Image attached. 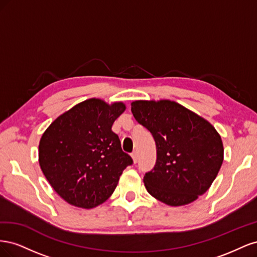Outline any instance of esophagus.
<instances>
[{
  "mask_svg": "<svg viewBox=\"0 0 257 257\" xmlns=\"http://www.w3.org/2000/svg\"><path fill=\"white\" fill-rule=\"evenodd\" d=\"M132 158H133L134 163H136V162L138 161V153H137V151H133V152H132Z\"/></svg>",
  "mask_w": 257,
  "mask_h": 257,
  "instance_id": "34e87169",
  "label": "esophagus"
}]
</instances>
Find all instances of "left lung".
I'll return each instance as SVG.
<instances>
[{
  "mask_svg": "<svg viewBox=\"0 0 257 257\" xmlns=\"http://www.w3.org/2000/svg\"><path fill=\"white\" fill-rule=\"evenodd\" d=\"M132 112L157 146L155 165L144 176L147 191L169 206L190 204L206 193L224 153L211 124L172 100H136Z\"/></svg>",
  "mask_w": 257,
  "mask_h": 257,
  "instance_id": "left-lung-1",
  "label": "left lung"
}]
</instances>
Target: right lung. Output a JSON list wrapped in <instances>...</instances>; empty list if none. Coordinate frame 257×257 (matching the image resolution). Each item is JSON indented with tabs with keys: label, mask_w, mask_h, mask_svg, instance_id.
Here are the masks:
<instances>
[{
	"label": "right lung",
	"mask_w": 257,
	"mask_h": 257,
	"mask_svg": "<svg viewBox=\"0 0 257 257\" xmlns=\"http://www.w3.org/2000/svg\"><path fill=\"white\" fill-rule=\"evenodd\" d=\"M125 109L87 99L61 114L40 142V165L46 179L68 204L94 208L113 193L122 172L133 164L111 131Z\"/></svg>",
	"instance_id": "right-lung-1"
}]
</instances>
